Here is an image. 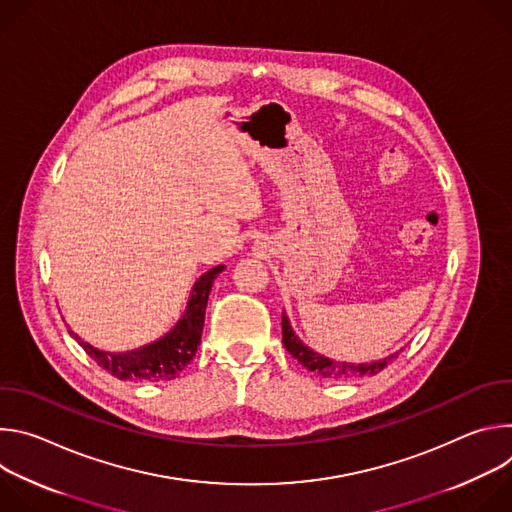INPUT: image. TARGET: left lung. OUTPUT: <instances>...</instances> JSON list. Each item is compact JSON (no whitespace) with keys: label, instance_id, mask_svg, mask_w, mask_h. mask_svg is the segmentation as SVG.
Segmentation results:
<instances>
[{"label":"left lung","instance_id":"obj_1","mask_svg":"<svg viewBox=\"0 0 512 512\" xmlns=\"http://www.w3.org/2000/svg\"><path fill=\"white\" fill-rule=\"evenodd\" d=\"M281 334H283V346L285 350L298 358V362H302L304 367L312 373H316L318 377L322 379H328V381H348V379H360V377H371V375H377L381 373L387 364H391L399 352L395 354H389L387 358L383 360H375V362H360V364H354V362H340V360H330L318 352H314L312 348H308L300 338L298 334L294 332V328H291L285 312L281 314Z\"/></svg>","mask_w":512,"mask_h":512}]
</instances>
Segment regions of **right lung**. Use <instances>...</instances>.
I'll list each match as a JSON object with an SVG mask.
<instances>
[{"label":"right lung","instance_id":"add662e5","mask_svg":"<svg viewBox=\"0 0 512 512\" xmlns=\"http://www.w3.org/2000/svg\"><path fill=\"white\" fill-rule=\"evenodd\" d=\"M223 269L225 265H216L194 283L186 312L182 314L178 324L166 336L152 344H145L127 352H103L89 342H83L70 328L68 332L72 334V338L79 340L85 352L101 369L121 381H172L186 369V364L194 358L198 350L212 281Z\"/></svg>","mask_w":512,"mask_h":512}]
</instances>
